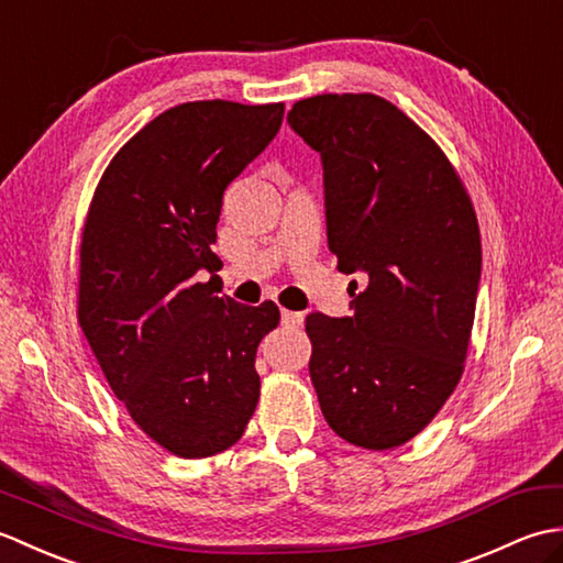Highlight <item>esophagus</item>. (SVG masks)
Masks as SVG:
<instances>
[{
    "label": "esophagus",
    "mask_w": 563,
    "mask_h": 563,
    "mask_svg": "<svg viewBox=\"0 0 563 563\" xmlns=\"http://www.w3.org/2000/svg\"><path fill=\"white\" fill-rule=\"evenodd\" d=\"M283 324L288 329H300L302 321H305V314L302 312H290V309H283Z\"/></svg>",
    "instance_id": "esophagus-1"
}]
</instances>
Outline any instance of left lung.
<instances>
[{
	"instance_id": "8db88e82",
	"label": "left lung",
	"mask_w": 563,
	"mask_h": 563,
	"mask_svg": "<svg viewBox=\"0 0 563 563\" xmlns=\"http://www.w3.org/2000/svg\"><path fill=\"white\" fill-rule=\"evenodd\" d=\"M288 123L321 154L339 271L367 278L351 283V317H307L321 413L357 448H399L462 377L482 278L472 198L433 137L375 93L302 99Z\"/></svg>"
}]
</instances>
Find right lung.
I'll use <instances>...</instances> for the list:
<instances>
[{"instance_id": "add662e5", "label": "right lung", "mask_w": 563, "mask_h": 563, "mask_svg": "<svg viewBox=\"0 0 563 563\" xmlns=\"http://www.w3.org/2000/svg\"><path fill=\"white\" fill-rule=\"evenodd\" d=\"M285 106L188 101L106 166L84 222L77 319L133 421L176 457L218 454L258 404L256 349L273 302L214 295L224 188L268 147Z\"/></svg>"}]
</instances>
